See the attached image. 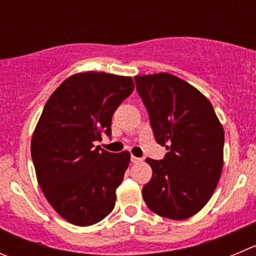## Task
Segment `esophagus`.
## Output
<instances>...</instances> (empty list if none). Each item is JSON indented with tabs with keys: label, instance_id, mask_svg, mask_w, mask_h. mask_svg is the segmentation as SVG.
I'll list each match as a JSON object with an SVG mask.
<instances>
[{
	"label": "esophagus",
	"instance_id": "1",
	"mask_svg": "<svg viewBox=\"0 0 256 256\" xmlns=\"http://www.w3.org/2000/svg\"><path fill=\"white\" fill-rule=\"evenodd\" d=\"M131 161H132L134 164H138V162H141V161H142V158H136V156H131Z\"/></svg>",
	"mask_w": 256,
	"mask_h": 256
}]
</instances>
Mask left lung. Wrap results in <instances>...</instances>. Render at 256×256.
I'll use <instances>...</instances> for the list:
<instances>
[{
  "instance_id": "8db88e82",
  "label": "left lung",
  "mask_w": 256,
  "mask_h": 256,
  "mask_svg": "<svg viewBox=\"0 0 256 256\" xmlns=\"http://www.w3.org/2000/svg\"><path fill=\"white\" fill-rule=\"evenodd\" d=\"M156 142L168 152L146 158L152 178L142 188L151 212L172 220L192 216L206 205L222 171L224 128L210 101L170 74L136 76Z\"/></svg>"
}]
</instances>
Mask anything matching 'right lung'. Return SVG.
Masks as SVG:
<instances>
[{
    "label": "right lung",
    "mask_w": 256,
    "mask_h": 256,
    "mask_svg": "<svg viewBox=\"0 0 256 256\" xmlns=\"http://www.w3.org/2000/svg\"><path fill=\"white\" fill-rule=\"evenodd\" d=\"M132 91L131 78L76 74L44 105L32 136V161L47 202L71 224H96L115 206L130 154L108 152L94 142L102 134L111 138L114 112Z\"/></svg>",
    "instance_id": "right-lung-1"
}]
</instances>
